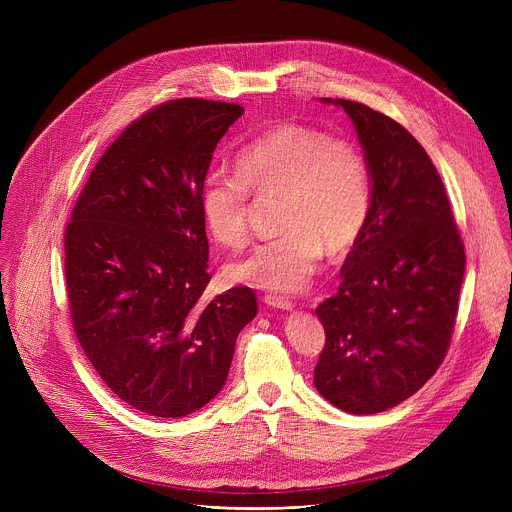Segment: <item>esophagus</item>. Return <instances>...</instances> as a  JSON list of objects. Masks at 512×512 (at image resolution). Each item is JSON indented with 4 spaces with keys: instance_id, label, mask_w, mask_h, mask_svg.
<instances>
[{
    "instance_id": "esophagus-1",
    "label": "esophagus",
    "mask_w": 512,
    "mask_h": 512,
    "mask_svg": "<svg viewBox=\"0 0 512 512\" xmlns=\"http://www.w3.org/2000/svg\"><path fill=\"white\" fill-rule=\"evenodd\" d=\"M263 302H265V306L275 308V310H291V306H294L287 298L277 296V294H267V296H263Z\"/></svg>"
}]
</instances>
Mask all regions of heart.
<instances>
[{
    "label": "heart",
    "instance_id": "obj_1",
    "mask_svg": "<svg viewBox=\"0 0 512 512\" xmlns=\"http://www.w3.org/2000/svg\"><path fill=\"white\" fill-rule=\"evenodd\" d=\"M237 174L212 170L200 210L212 239L239 249L249 239L251 194L277 196V237L229 267L235 281L261 289H300L324 249L350 251L369 225L373 184L367 158L348 137L302 123H279L239 150Z\"/></svg>",
    "mask_w": 512,
    "mask_h": 512
}]
</instances>
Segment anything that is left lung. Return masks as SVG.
<instances>
[{
	"label": "left lung",
	"mask_w": 512,
	"mask_h": 512,
	"mask_svg": "<svg viewBox=\"0 0 512 512\" xmlns=\"http://www.w3.org/2000/svg\"><path fill=\"white\" fill-rule=\"evenodd\" d=\"M373 180L369 225L340 269L338 294L316 308L326 342L314 385L334 407L373 415L419 391L452 342L464 243L444 182L395 119L346 99Z\"/></svg>",
	"instance_id": "obj_1"
}]
</instances>
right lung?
<instances>
[{
  "instance_id": "add662e5",
  "label": "right lung",
  "mask_w": 512,
  "mask_h": 512,
  "mask_svg": "<svg viewBox=\"0 0 512 512\" xmlns=\"http://www.w3.org/2000/svg\"><path fill=\"white\" fill-rule=\"evenodd\" d=\"M237 103L166 101L109 145L64 231L70 322L105 385L156 417H184L223 389L251 287L210 281L200 192Z\"/></svg>"
}]
</instances>
